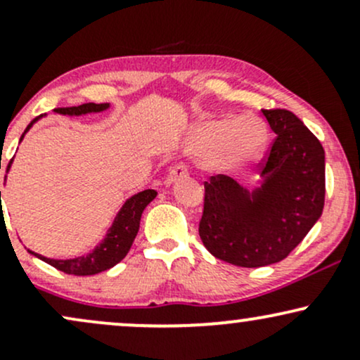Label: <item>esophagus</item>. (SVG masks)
I'll use <instances>...</instances> for the list:
<instances>
[{
    "mask_svg": "<svg viewBox=\"0 0 360 360\" xmlns=\"http://www.w3.org/2000/svg\"><path fill=\"white\" fill-rule=\"evenodd\" d=\"M186 176H189V169H188V166H186V164L181 162V164H176V166L172 169H169L166 181H167V183H174V181L181 179V177H186Z\"/></svg>",
    "mask_w": 360,
    "mask_h": 360,
    "instance_id": "34e87169",
    "label": "esophagus"
}]
</instances>
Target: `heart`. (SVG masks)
<instances>
[{
  "label": "heart",
  "mask_w": 360,
  "mask_h": 360,
  "mask_svg": "<svg viewBox=\"0 0 360 360\" xmlns=\"http://www.w3.org/2000/svg\"><path fill=\"white\" fill-rule=\"evenodd\" d=\"M266 128L257 118H223L198 127L191 148L200 155H214V166L223 171H240L262 152Z\"/></svg>",
  "instance_id": "heart-1"
}]
</instances>
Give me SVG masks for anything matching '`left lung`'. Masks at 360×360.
<instances>
[{
  "mask_svg": "<svg viewBox=\"0 0 360 360\" xmlns=\"http://www.w3.org/2000/svg\"><path fill=\"white\" fill-rule=\"evenodd\" d=\"M276 134L262 159V188L249 194L229 176L205 183L200 237L214 257L240 267L286 259L307 237L325 205V152L288 110H262Z\"/></svg>",
  "mask_w": 360,
  "mask_h": 360,
  "instance_id": "8db88e82",
  "label": "left lung"
}]
</instances>
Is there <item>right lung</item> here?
Segmentation results:
<instances>
[{
    "label": "right lung",
    "instance_id": "obj_1",
    "mask_svg": "<svg viewBox=\"0 0 360 360\" xmlns=\"http://www.w3.org/2000/svg\"><path fill=\"white\" fill-rule=\"evenodd\" d=\"M108 103H84L79 106H71V108H56L57 113L62 115H86L93 113V111H103L108 108ZM37 122L32 120L30 125L27 127L25 134L30 130V127ZM23 134V135H25ZM22 135V139H23ZM20 139V140H22ZM11 164V160H10ZM10 169V166H8ZM157 196V191L154 189H146V191H140L125 201V205L122 206L117 218H115L113 225L106 233L105 240L96 247L93 252H89L88 255H82V257L76 259H68V260H56V259H47L44 255L35 254V252L28 250L30 254H34L35 257L42 259L44 262L51 264L52 267L59 269L65 274L72 276H93L98 272H103L110 267L117 266L130 250L131 243H134L135 237H137L139 226H140V218H142L143 210L150 203L152 200ZM0 200H1V191H0Z\"/></svg>",
    "mask_w": 360,
    "mask_h": 360
}]
</instances>
